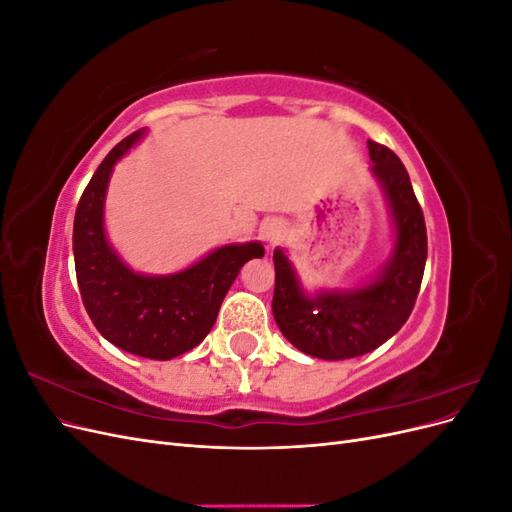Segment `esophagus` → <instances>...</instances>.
<instances>
[{
  "mask_svg": "<svg viewBox=\"0 0 512 512\" xmlns=\"http://www.w3.org/2000/svg\"><path fill=\"white\" fill-rule=\"evenodd\" d=\"M286 237V224L282 220H267L260 226V239L265 241L269 247L280 245Z\"/></svg>",
  "mask_w": 512,
  "mask_h": 512,
  "instance_id": "1",
  "label": "esophagus"
}]
</instances>
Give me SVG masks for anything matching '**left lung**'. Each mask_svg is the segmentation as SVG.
I'll return each instance as SVG.
<instances>
[{
    "instance_id": "8db88e82",
    "label": "left lung",
    "mask_w": 512,
    "mask_h": 512,
    "mask_svg": "<svg viewBox=\"0 0 512 512\" xmlns=\"http://www.w3.org/2000/svg\"><path fill=\"white\" fill-rule=\"evenodd\" d=\"M369 173L380 185L393 224V247L378 271L354 288L307 292L282 247H275L273 318L288 342L316 359L344 361L391 339L412 314L427 260V230L408 170L374 141Z\"/></svg>"
}]
</instances>
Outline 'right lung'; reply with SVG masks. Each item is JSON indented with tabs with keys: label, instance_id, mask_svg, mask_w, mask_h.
<instances>
[{
	"label": "right lung",
	"instance_id": "add662e5",
	"mask_svg": "<svg viewBox=\"0 0 512 512\" xmlns=\"http://www.w3.org/2000/svg\"><path fill=\"white\" fill-rule=\"evenodd\" d=\"M138 130L102 160L74 215L72 250L83 305L100 335L117 348L168 361L196 348L211 331L228 288L247 260L265 256L258 241L228 243L177 273L134 271L106 237L104 203L115 164L145 138Z\"/></svg>",
	"mask_w": 512,
	"mask_h": 512
}]
</instances>
